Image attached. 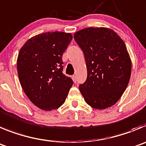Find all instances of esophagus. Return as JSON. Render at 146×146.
<instances>
[{
  "label": "esophagus",
  "mask_w": 146,
  "mask_h": 146,
  "mask_svg": "<svg viewBox=\"0 0 146 146\" xmlns=\"http://www.w3.org/2000/svg\"><path fill=\"white\" fill-rule=\"evenodd\" d=\"M72 80H73V81H74V83H76V82H77V77H76V75L72 76Z\"/></svg>",
  "instance_id": "1"
}]
</instances>
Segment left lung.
<instances>
[{"label":"left lung","instance_id":"obj_1","mask_svg":"<svg viewBox=\"0 0 146 146\" xmlns=\"http://www.w3.org/2000/svg\"><path fill=\"white\" fill-rule=\"evenodd\" d=\"M84 53L88 77L79 88L85 102L106 109L119 101L131 75L132 62L126 45L113 29L88 27L74 33Z\"/></svg>","mask_w":146,"mask_h":146}]
</instances>
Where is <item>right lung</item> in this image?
<instances>
[{
	"label": "right lung",
	"mask_w": 146,
	"mask_h": 146,
	"mask_svg": "<svg viewBox=\"0 0 146 146\" xmlns=\"http://www.w3.org/2000/svg\"><path fill=\"white\" fill-rule=\"evenodd\" d=\"M72 40L71 33L48 32L32 37L20 49V84L30 101L42 110L59 108L73 85L62 72V55Z\"/></svg>",
	"instance_id": "right-lung-1"
}]
</instances>
